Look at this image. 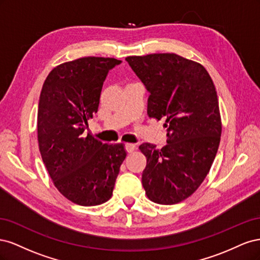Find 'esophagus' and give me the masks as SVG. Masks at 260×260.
Wrapping results in <instances>:
<instances>
[{"mask_svg": "<svg viewBox=\"0 0 260 260\" xmlns=\"http://www.w3.org/2000/svg\"><path fill=\"white\" fill-rule=\"evenodd\" d=\"M124 148H125V151H127L130 154V153H132L136 149V145L135 144H131V143H127V144L124 145Z\"/></svg>", "mask_w": 260, "mask_h": 260, "instance_id": "esophagus-1", "label": "esophagus"}]
</instances>
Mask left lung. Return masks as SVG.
Listing matches in <instances>:
<instances>
[{"label": "left lung", "mask_w": 260, "mask_h": 260, "mask_svg": "<svg viewBox=\"0 0 260 260\" xmlns=\"http://www.w3.org/2000/svg\"><path fill=\"white\" fill-rule=\"evenodd\" d=\"M125 60L149 93L147 115L166 120V145L139 147L147 159L145 194L161 205L182 202L206 178L219 147L222 128L215 84L201 64L174 53Z\"/></svg>", "instance_id": "8db88e82"}]
</instances>
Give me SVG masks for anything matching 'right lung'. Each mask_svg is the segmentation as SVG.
Listing matches in <instances>:
<instances>
[{"mask_svg":"<svg viewBox=\"0 0 260 260\" xmlns=\"http://www.w3.org/2000/svg\"><path fill=\"white\" fill-rule=\"evenodd\" d=\"M121 60L82 57L55 67L43 83L38 108V142L57 190L82 206L112 198L127 153L122 143L103 144L90 133L88 120L98 112L109 70Z\"/></svg>","mask_w":260,"mask_h":260,"instance_id":"right-lung-1","label":"right lung"}]
</instances>
